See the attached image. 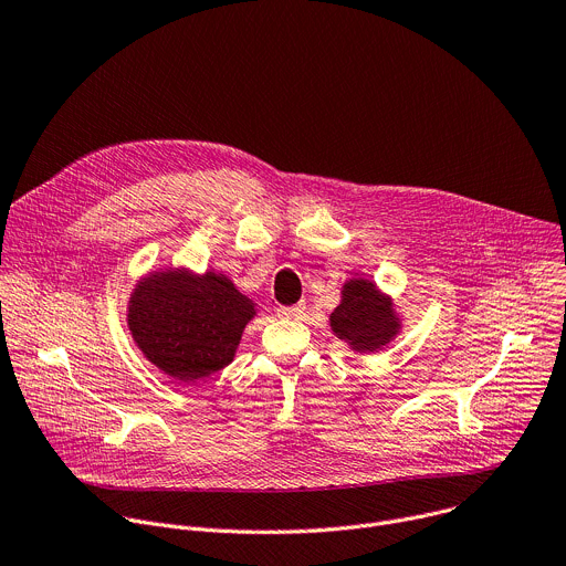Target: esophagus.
<instances>
[{"mask_svg": "<svg viewBox=\"0 0 566 566\" xmlns=\"http://www.w3.org/2000/svg\"><path fill=\"white\" fill-rule=\"evenodd\" d=\"M303 312H305L303 303H296L290 307H279V316H283V318H298Z\"/></svg>", "mask_w": 566, "mask_h": 566, "instance_id": "obj_1", "label": "esophagus"}]
</instances>
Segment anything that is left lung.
<instances>
[{"label": "left lung", "mask_w": 566, "mask_h": 566, "mask_svg": "<svg viewBox=\"0 0 566 566\" xmlns=\"http://www.w3.org/2000/svg\"><path fill=\"white\" fill-rule=\"evenodd\" d=\"M329 325L334 334L348 342L355 350L375 353L390 344L399 321L395 318L392 303L381 296L375 283L355 279L344 285L342 305L332 312Z\"/></svg>", "instance_id": "8db88e82"}]
</instances>
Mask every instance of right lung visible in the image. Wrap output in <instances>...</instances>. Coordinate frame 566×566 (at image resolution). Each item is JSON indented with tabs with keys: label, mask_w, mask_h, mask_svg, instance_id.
I'll use <instances>...</instances> for the list:
<instances>
[{
	"label": "right lung",
	"mask_w": 566,
	"mask_h": 566,
	"mask_svg": "<svg viewBox=\"0 0 566 566\" xmlns=\"http://www.w3.org/2000/svg\"><path fill=\"white\" fill-rule=\"evenodd\" d=\"M254 303L228 276L165 272L138 283L129 329L145 357L178 381H196L234 359Z\"/></svg>",
	"instance_id": "1"
}]
</instances>
